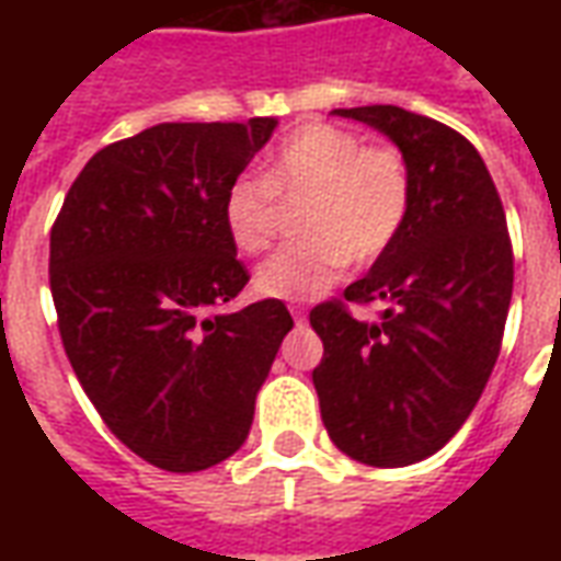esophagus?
<instances>
[{
  "label": "esophagus",
  "instance_id": "obj_1",
  "mask_svg": "<svg viewBox=\"0 0 561 561\" xmlns=\"http://www.w3.org/2000/svg\"><path fill=\"white\" fill-rule=\"evenodd\" d=\"M288 309H291V316H294V321H297V324H306V309H304V306H288Z\"/></svg>",
  "mask_w": 561,
  "mask_h": 561
}]
</instances>
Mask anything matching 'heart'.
Masks as SVG:
<instances>
[{
  "mask_svg": "<svg viewBox=\"0 0 561 561\" xmlns=\"http://www.w3.org/2000/svg\"><path fill=\"white\" fill-rule=\"evenodd\" d=\"M306 195L297 228L255 270V291L273 300H312L348 261L373 264L397 243L412 207V176L397 149L366 147L360 135L306 123L276 144L261 180L237 176L221 197V225L243 255L264 252L279 225V201Z\"/></svg>",
  "mask_w": 561,
  "mask_h": 561,
  "instance_id": "b5f03b06",
  "label": "heart"
}]
</instances>
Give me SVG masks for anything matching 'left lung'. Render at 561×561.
Instances as JSON below:
<instances>
[{
	"mask_svg": "<svg viewBox=\"0 0 561 561\" xmlns=\"http://www.w3.org/2000/svg\"><path fill=\"white\" fill-rule=\"evenodd\" d=\"M400 149L412 207L397 243L345 288L376 321L321 304L312 373L321 421L345 457L400 469L433 457L481 400L505 333L514 257L493 176L469 140L397 104L340 107Z\"/></svg>",
	"mask_w": 561,
	"mask_h": 561,
	"instance_id": "obj_1",
	"label": "left lung"
}]
</instances>
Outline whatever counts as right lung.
Wrapping results in <instances>:
<instances>
[{
    "label": "right lung",
    "instance_id": "add662e5",
    "mask_svg": "<svg viewBox=\"0 0 561 561\" xmlns=\"http://www.w3.org/2000/svg\"><path fill=\"white\" fill-rule=\"evenodd\" d=\"M276 126L159 123L116 140L87 161L50 231L71 369L107 430L164 471H204L243 447L294 328L282 300L213 316L249 282L221 197Z\"/></svg>",
    "mask_w": 561,
    "mask_h": 561
}]
</instances>
